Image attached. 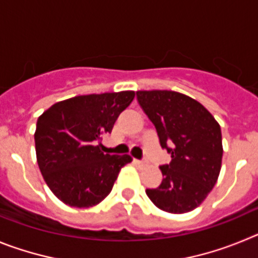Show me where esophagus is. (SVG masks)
<instances>
[{
	"instance_id": "34e87169",
	"label": "esophagus",
	"mask_w": 258,
	"mask_h": 258,
	"mask_svg": "<svg viewBox=\"0 0 258 258\" xmlns=\"http://www.w3.org/2000/svg\"><path fill=\"white\" fill-rule=\"evenodd\" d=\"M134 164H137V165H140V166H145V165H147V163H146V161H143V160H138V159H134Z\"/></svg>"
}]
</instances>
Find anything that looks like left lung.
Listing matches in <instances>:
<instances>
[{"mask_svg":"<svg viewBox=\"0 0 258 258\" xmlns=\"http://www.w3.org/2000/svg\"><path fill=\"white\" fill-rule=\"evenodd\" d=\"M137 98L155 125L172 161L161 165L163 182L146 194L161 211L181 214L202 204L217 182L222 164V134L206 107L172 90H140ZM171 146L167 147V145Z\"/></svg>","mask_w":258,"mask_h":258,"instance_id":"8db88e82","label":"left lung"}]
</instances>
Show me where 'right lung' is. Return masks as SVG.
Segmentation results:
<instances>
[{"mask_svg":"<svg viewBox=\"0 0 258 258\" xmlns=\"http://www.w3.org/2000/svg\"><path fill=\"white\" fill-rule=\"evenodd\" d=\"M133 90L79 95L52 104L35 132L38 168L51 192L70 207L97 206L111 192L131 155L101 151L118 115L134 99Z\"/></svg>","mask_w":258,"mask_h":258,"instance_id":"obj_1","label":"right lung"}]
</instances>
